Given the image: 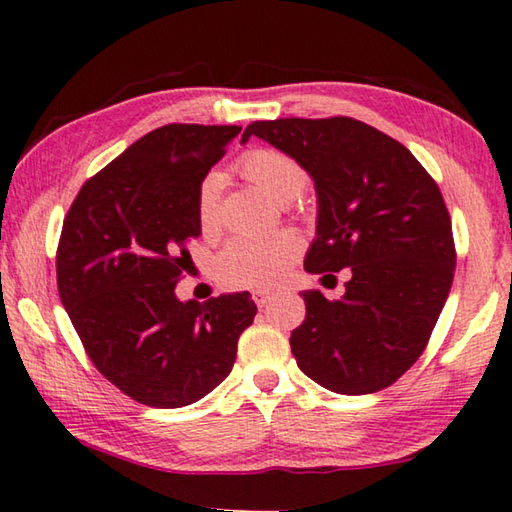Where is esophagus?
<instances>
[{
  "label": "esophagus",
  "instance_id": "34e87169",
  "mask_svg": "<svg viewBox=\"0 0 512 512\" xmlns=\"http://www.w3.org/2000/svg\"><path fill=\"white\" fill-rule=\"evenodd\" d=\"M253 298H255V302H257V307H266L268 302H271V293L257 291V293H253Z\"/></svg>",
  "mask_w": 512,
  "mask_h": 512
}]
</instances>
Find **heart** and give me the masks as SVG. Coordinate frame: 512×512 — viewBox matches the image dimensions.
Here are the masks:
<instances>
[{
	"label": "heart",
	"instance_id": "b5f03b06",
	"mask_svg": "<svg viewBox=\"0 0 512 512\" xmlns=\"http://www.w3.org/2000/svg\"><path fill=\"white\" fill-rule=\"evenodd\" d=\"M239 171L275 201H293L307 185V171L291 155L275 149H253L241 155ZM221 171H207L196 187V221L203 235L221 228ZM300 239L291 232L268 237H237L214 262V273L228 289H273L287 277L300 255Z\"/></svg>",
	"mask_w": 512,
	"mask_h": 512
}]
</instances>
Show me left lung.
Returning <instances> with one entry per match:
<instances>
[{"mask_svg":"<svg viewBox=\"0 0 512 512\" xmlns=\"http://www.w3.org/2000/svg\"><path fill=\"white\" fill-rule=\"evenodd\" d=\"M250 135L314 178L305 271L352 273L339 300L302 291L307 316L289 341L300 370L341 395L391 386L427 348L454 280L452 219L436 180L404 144L352 117L253 121L241 142Z\"/></svg>","mask_w":512,"mask_h":512,"instance_id":"obj_1","label":"left lung"}]
</instances>
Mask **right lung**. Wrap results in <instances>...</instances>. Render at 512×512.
<instances>
[{
  "label": "right lung",
  "mask_w": 512,
  "mask_h": 512,
  "mask_svg": "<svg viewBox=\"0 0 512 512\" xmlns=\"http://www.w3.org/2000/svg\"><path fill=\"white\" fill-rule=\"evenodd\" d=\"M241 126L167 124L81 187L63 221L58 293L94 366L153 409H180L230 375L257 314L250 293L176 298L201 235L196 187Z\"/></svg>",
  "instance_id": "right-lung-1"
}]
</instances>
